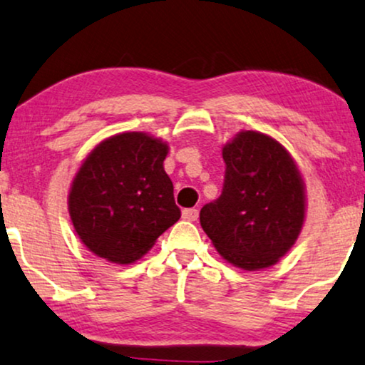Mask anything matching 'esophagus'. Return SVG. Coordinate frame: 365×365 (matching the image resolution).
<instances>
[{"instance_id":"esophagus-1","label":"esophagus","mask_w":365,"mask_h":365,"mask_svg":"<svg viewBox=\"0 0 365 365\" xmlns=\"http://www.w3.org/2000/svg\"><path fill=\"white\" fill-rule=\"evenodd\" d=\"M182 217L185 220H190V222H195L198 219V210L197 209H183Z\"/></svg>"}]
</instances>
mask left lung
<instances>
[{
	"label": "left lung",
	"mask_w": 365,
	"mask_h": 365,
	"mask_svg": "<svg viewBox=\"0 0 365 365\" xmlns=\"http://www.w3.org/2000/svg\"><path fill=\"white\" fill-rule=\"evenodd\" d=\"M222 193L202 207L200 225L220 256L246 271L278 262L302 232L307 197L299 170L281 143L241 131L222 148Z\"/></svg>",
	"instance_id": "8db88e82"
}]
</instances>
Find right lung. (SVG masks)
I'll return each instance as SVG.
<instances>
[{
  "label": "right lung",
  "instance_id": "add662e5",
  "mask_svg": "<svg viewBox=\"0 0 365 365\" xmlns=\"http://www.w3.org/2000/svg\"><path fill=\"white\" fill-rule=\"evenodd\" d=\"M167 155V143L141 131L106 138L87 155L68 192V214L91 252L135 262L180 219Z\"/></svg>",
  "mask_w": 365,
  "mask_h": 365
}]
</instances>
